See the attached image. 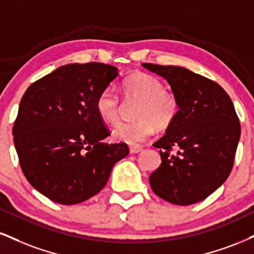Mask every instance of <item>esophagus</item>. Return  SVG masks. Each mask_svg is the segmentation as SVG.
Returning <instances> with one entry per match:
<instances>
[{
    "mask_svg": "<svg viewBox=\"0 0 254 254\" xmlns=\"http://www.w3.org/2000/svg\"><path fill=\"white\" fill-rule=\"evenodd\" d=\"M142 151V146L138 145H131L130 146V152L131 154H138V152Z\"/></svg>",
    "mask_w": 254,
    "mask_h": 254,
    "instance_id": "34e87169",
    "label": "esophagus"
}]
</instances>
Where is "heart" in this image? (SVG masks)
Segmentation results:
<instances>
[{
    "mask_svg": "<svg viewBox=\"0 0 254 254\" xmlns=\"http://www.w3.org/2000/svg\"><path fill=\"white\" fill-rule=\"evenodd\" d=\"M124 96L127 99L139 100L133 118L135 121L121 123L112 130V138L131 145L143 143L155 131L168 127L179 114V102L173 93L164 90V85L156 77L146 73H135L125 79ZM97 114L105 123L116 124L119 119L121 99L114 87H106L98 94Z\"/></svg>",
    "mask_w": 254,
    "mask_h": 254,
    "instance_id": "obj_1",
    "label": "heart"
}]
</instances>
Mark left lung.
Wrapping results in <instances>:
<instances>
[{
	"label": "left lung",
	"instance_id": "left-lung-1",
	"mask_svg": "<svg viewBox=\"0 0 254 254\" xmlns=\"http://www.w3.org/2000/svg\"><path fill=\"white\" fill-rule=\"evenodd\" d=\"M168 81L179 114L166 135L154 143L161 166L149 177L157 196L188 206L208 197L233 168L240 123L230 96L216 82L180 66L142 64ZM178 149L170 154L171 148Z\"/></svg>",
	"mask_w": 254,
	"mask_h": 254
}]
</instances>
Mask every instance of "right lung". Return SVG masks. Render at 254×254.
<instances>
[{
	"label": "right lung",
	"mask_w": 254,
	"mask_h": 254,
	"mask_svg": "<svg viewBox=\"0 0 254 254\" xmlns=\"http://www.w3.org/2000/svg\"><path fill=\"white\" fill-rule=\"evenodd\" d=\"M118 75L100 63L68 64L33 82L20 102L14 145L30 185L60 204L80 203L105 187L112 168L129 154L110 133L96 100Z\"/></svg>",
	"instance_id": "add662e5"
}]
</instances>
